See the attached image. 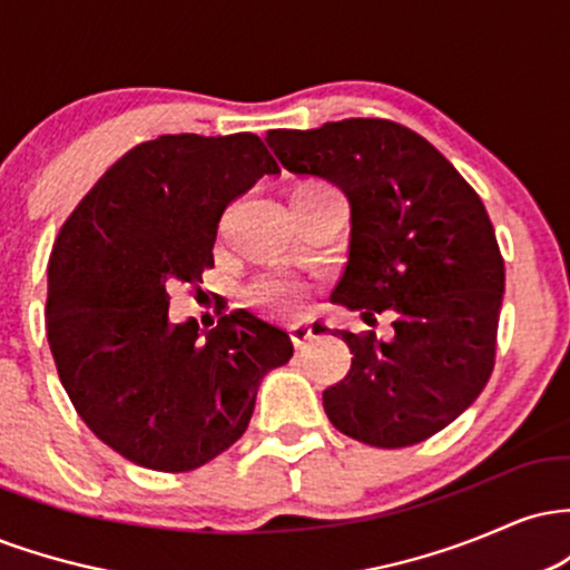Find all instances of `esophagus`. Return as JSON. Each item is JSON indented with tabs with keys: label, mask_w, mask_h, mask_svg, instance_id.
I'll use <instances>...</instances> for the list:
<instances>
[{
	"label": "esophagus",
	"mask_w": 570,
	"mask_h": 570,
	"mask_svg": "<svg viewBox=\"0 0 570 570\" xmlns=\"http://www.w3.org/2000/svg\"><path fill=\"white\" fill-rule=\"evenodd\" d=\"M289 335H292V343L297 345V348H303L307 340L313 337V326L307 324V322H294L289 326Z\"/></svg>",
	"instance_id": "esophagus-1"
}]
</instances>
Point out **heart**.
Instances as JSON below:
<instances>
[{"label": "heart", "instance_id": "heart-1", "mask_svg": "<svg viewBox=\"0 0 570 570\" xmlns=\"http://www.w3.org/2000/svg\"><path fill=\"white\" fill-rule=\"evenodd\" d=\"M297 189H330V187L318 185V181H307V185ZM297 189H294V193H297ZM248 297H252L254 305H263L267 311L294 313L303 307L305 284L297 276H289V273H273V276H263L259 281H254Z\"/></svg>", "mask_w": 570, "mask_h": 570}]
</instances>
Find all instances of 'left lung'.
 Segmentation results:
<instances>
[{"mask_svg":"<svg viewBox=\"0 0 570 570\" xmlns=\"http://www.w3.org/2000/svg\"><path fill=\"white\" fill-rule=\"evenodd\" d=\"M267 144L286 171L348 195V263L332 303L372 326L391 318L389 337L337 330L353 356L324 391L326 417L372 448L429 440L480 396L495 364L503 257L480 195L440 149L383 117L267 130Z\"/></svg>","mask_w":570,"mask_h":570,"instance_id":"8db88e82","label":"left lung"}]
</instances>
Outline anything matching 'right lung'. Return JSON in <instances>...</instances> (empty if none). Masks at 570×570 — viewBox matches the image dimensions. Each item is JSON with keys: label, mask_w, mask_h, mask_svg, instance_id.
<instances>
[{"label": "right lung", "mask_w": 570, "mask_h": 570, "mask_svg": "<svg viewBox=\"0 0 570 570\" xmlns=\"http://www.w3.org/2000/svg\"><path fill=\"white\" fill-rule=\"evenodd\" d=\"M278 174L254 134H168L128 149L58 233L48 265V343L77 415L155 472H193L244 436L267 370L292 358L278 326L248 311L168 322L174 284L214 265L235 198Z\"/></svg>", "instance_id": "obj_1"}]
</instances>
